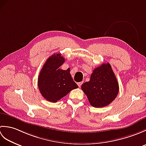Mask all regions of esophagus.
<instances>
[{"mask_svg":"<svg viewBox=\"0 0 146 146\" xmlns=\"http://www.w3.org/2000/svg\"><path fill=\"white\" fill-rule=\"evenodd\" d=\"M77 84H78V86H79V87L80 88V87H81V86H82V85L83 84V82H79V83H77Z\"/></svg>","mask_w":146,"mask_h":146,"instance_id":"1","label":"esophagus"}]
</instances>
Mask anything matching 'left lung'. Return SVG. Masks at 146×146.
<instances>
[{"instance_id":"obj_1","label":"left lung","mask_w":146,"mask_h":146,"mask_svg":"<svg viewBox=\"0 0 146 146\" xmlns=\"http://www.w3.org/2000/svg\"><path fill=\"white\" fill-rule=\"evenodd\" d=\"M81 88L92 106L100 108L109 105L119 93V83L109 63H103L93 71L89 82Z\"/></svg>"}]
</instances>
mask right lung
<instances>
[{
	"label": "right lung",
	"mask_w": 146,
	"mask_h": 146,
	"mask_svg": "<svg viewBox=\"0 0 146 146\" xmlns=\"http://www.w3.org/2000/svg\"><path fill=\"white\" fill-rule=\"evenodd\" d=\"M65 60L61 54H54L48 58L40 71L38 88L42 96L51 102L60 100L72 90L78 88L70 75V69L60 67Z\"/></svg>",
	"instance_id": "right-lung-1"
}]
</instances>
